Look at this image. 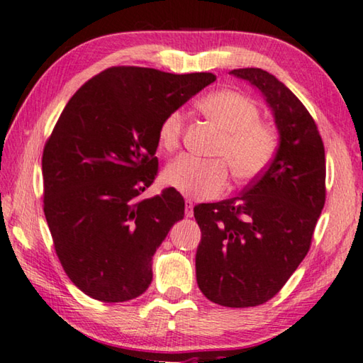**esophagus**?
Returning <instances> with one entry per match:
<instances>
[{"label": "esophagus", "instance_id": "34e87169", "mask_svg": "<svg viewBox=\"0 0 363 363\" xmlns=\"http://www.w3.org/2000/svg\"><path fill=\"white\" fill-rule=\"evenodd\" d=\"M193 208H194V204L191 199H186L185 201V216L186 218H193Z\"/></svg>", "mask_w": 363, "mask_h": 363}]
</instances>
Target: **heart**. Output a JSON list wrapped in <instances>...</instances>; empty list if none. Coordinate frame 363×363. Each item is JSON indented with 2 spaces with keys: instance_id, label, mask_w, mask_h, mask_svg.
<instances>
[{
  "instance_id": "1",
  "label": "heart",
  "mask_w": 363,
  "mask_h": 363,
  "mask_svg": "<svg viewBox=\"0 0 363 363\" xmlns=\"http://www.w3.org/2000/svg\"><path fill=\"white\" fill-rule=\"evenodd\" d=\"M198 109L220 130L214 154L224 157L238 180H252L264 172L275 154L277 135L270 125L260 123L259 108L250 98L238 91L219 90L199 99ZM183 129L185 116L182 111H173L162 121V149L175 150L180 145ZM227 164L223 159L201 160L182 155L167 165L164 182L185 196L216 198L229 185Z\"/></svg>"
}]
</instances>
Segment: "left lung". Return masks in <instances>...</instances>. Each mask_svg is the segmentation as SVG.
Instances as JSON below:
<instances>
[{
    "label": "left lung",
    "mask_w": 363,
    "mask_h": 363,
    "mask_svg": "<svg viewBox=\"0 0 363 363\" xmlns=\"http://www.w3.org/2000/svg\"><path fill=\"white\" fill-rule=\"evenodd\" d=\"M229 73L262 93L280 143L240 196L194 206L196 281L209 301L249 308L275 296L306 257L325 201V155L311 114L278 78L262 68Z\"/></svg>",
    "instance_id": "left-lung-1"
}]
</instances>
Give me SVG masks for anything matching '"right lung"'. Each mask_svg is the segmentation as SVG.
Listing matches in <instances>:
<instances>
[{
	"label": "right lung",
	"mask_w": 363,
	"mask_h": 363,
	"mask_svg": "<svg viewBox=\"0 0 363 363\" xmlns=\"http://www.w3.org/2000/svg\"><path fill=\"white\" fill-rule=\"evenodd\" d=\"M216 80L111 67L78 90L42 154L44 214L73 285L103 303L129 301L152 281V257L185 201L175 188L138 199L157 175L162 121Z\"/></svg>",
	"instance_id": "obj_1"
}]
</instances>
